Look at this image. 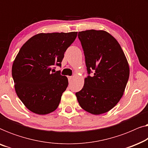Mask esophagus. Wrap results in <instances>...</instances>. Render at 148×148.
I'll use <instances>...</instances> for the list:
<instances>
[{
  "mask_svg": "<svg viewBox=\"0 0 148 148\" xmlns=\"http://www.w3.org/2000/svg\"><path fill=\"white\" fill-rule=\"evenodd\" d=\"M73 79V77L72 76H68V79H69V82H71V79Z\"/></svg>",
  "mask_w": 148,
  "mask_h": 148,
  "instance_id": "obj_1",
  "label": "esophagus"
}]
</instances>
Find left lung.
Here are the masks:
<instances>
[{
	"label": "left lung",
	"instance_id": "obj_1",
	"mask_svg": "<svg viewBox=\"0 0 148 148\" xmlns=\"http://www.w3.org/2000/svg\"><path fill=\"white\" fill-rule=\"evenodd\" d=\"M88 74L82 90L75 95L80 106L92 114L108 112L124 94L129 77V66L120 44L104 30L78 33Z\"/></svg>",
	"mask_w": 148,
	"mask_h": 148
}]
</instances>
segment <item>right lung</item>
Here are the masks:
<instances>
[{"label":"right lung","mask_w":148,"mask_h":148,"mask_svg":"<svg viewBox=\"0 0 148 148\" xmlns=\"http://www.w3.org/2000/svg\"><path fill=\"white\" fill-rule=\"evenodd\" d=\"M77 32L40 33L22 46L12 66L17 96L28 110L38 114L53 112L59 105L68 79L54 66H61L64 54Z\"/></svg>","instance_id":"obj_1"}]
</instances>
